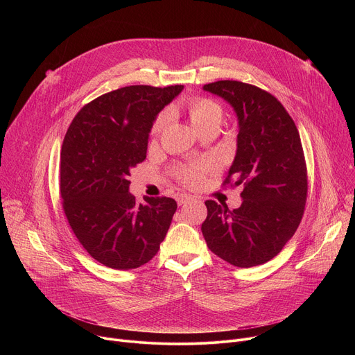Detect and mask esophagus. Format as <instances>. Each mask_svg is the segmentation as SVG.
<instances>
[{"instance_id":"obj_1","label":"esophagus","mask_w":355,"mask_h":355,"mask_svg":"<svg viewBox=\"0 0 355 355\" xmlns=\"http://www.w3.org/2000/svg\"><path fill=\"white\" fill-rule=\"evenodd\" d=\"M192 199H193V196H191V195H185V193H181V195H178V196H177L178 205H184V204H187V202H189V200H192Z\"/></svg>"}]
</instances>
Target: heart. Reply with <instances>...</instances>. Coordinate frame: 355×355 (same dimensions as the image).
I'll use <instances>...</instances> for the list:
<instances>
[{"label": "heart", "instance_id": "obj_1", "mask_svg": "<svg viewBox=\"0 0 355 355\" xmlns=\"http://www.w3.org/2000/svg\"><path fill=\"white\" fill-rule=\"evenodd\" d=\"M188 115L192 125L199 132H204L205 129L214 125L219 126L223 116V111L215 99L207 98V96H198L191 101V104L188 107ZM170 119H171L170 110L162 111L156 116L153 126H151V135L159 136L167 128ZM212 170H215V163L212 160H205V162H198L188 166H181L177 168L175 173L185 185L196 187L204 181L205 174Z\"/></svg>", "mask_w": 355, "mask_h": 355}]
</instances>
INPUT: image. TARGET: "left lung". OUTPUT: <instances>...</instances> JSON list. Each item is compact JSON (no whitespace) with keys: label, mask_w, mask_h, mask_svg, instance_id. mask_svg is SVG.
<instances>
[{"label":"left lung","mask_w":355,"mask_h":355,"mask_svg":"<svg viewBox=\"0 0 355 355\" xmlns=\"http://www.w3.org/2000/svg\"><path fill=\"white\" fill-rule=\"evenodd\" d=\"M204 89L227 101L237 115V151L223 184L243 185V202L229 211L207 200L200 230L229 264L260 266L284 248L305 211L308 171L299 132L279 101L256 85L222 80Z\"/></svg>","instance_id":"8db88e82"}]
</instances>
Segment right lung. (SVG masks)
I'll return each mask as SVG.
<instances>
[{"mask_svg": "<svg viewBox=\"0 0 355 355\" xmlns=\"http://www.w3.org/2000/svg\"><path fill=\"white\" fill-rule=\"evenodd\" d=\"M129 85L95 98L73 119L62 146L60 193L71 230L88 254L114 270L153 259L177 211L173 198L129 192L130 170L146 159L157 114L182 91Z\"/></svg>", "mask_w": 355, "mask_h": 355, "instance_id": "1", "label": "right lung"}]
</instances>
